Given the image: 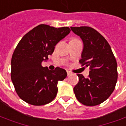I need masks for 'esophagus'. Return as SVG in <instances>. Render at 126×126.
<instances>
[{"label": "esophagus", "instance_id": "obj_1", "mask_svg": "<svg viewBox=\"0 0 126 126\" xmlns=\"http://www.w3.org/2000/svg\"><path fill=\"white\" fill-rule=\"evenodd\" d=\"M67 75L69 76V75H70V74H72V72H71L70 71H69V70H67Z\"/></svg>", "mask_w": 126, "mask_h": 126}]
</instances>
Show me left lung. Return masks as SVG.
<instances>
[{
	"label": "left lung",
	"instance_id": "8db88e82",
	"mask_svg": "<svg viewBox=\"0 0 126 126\" xmlns=\"http://www.w3.org/2000/svg\"><path fill=\"white\" fill-rule=\"evenodd\" d=\"M83 43L79 63L90 67L87 79L77 74L79 81L74 88L77 100L94 106L105 101L113 92L117 83V63L109 43L101 34L90 27H71Z\"/></svg>",
	"mask_w": 126,
	"mask_h": 126
}]
</instances>
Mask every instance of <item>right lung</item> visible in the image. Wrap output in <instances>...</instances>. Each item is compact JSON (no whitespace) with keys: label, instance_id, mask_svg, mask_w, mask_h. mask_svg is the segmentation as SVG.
I'll use <instances>...</instances> for the list:
<instances>
[{"label":"right lung","instance_id":"1","mask_svg":"<svg viewBox=\"0 0 126 126\" xmlns=\"http://www.w3.org/2000/svg\"><path fill=\"white\" fill-rule=\"evenodd\" d=\"M70 31L67 27L56 28L41 24L19 41L12 57L11 79L17 94L24 101L43 106L56 97L57 84L66 77V71L61 67L52 71L41 63L48 59L54 46Z\"/></svg>","mask_w":126,"mask_h":126}]
</instances>
